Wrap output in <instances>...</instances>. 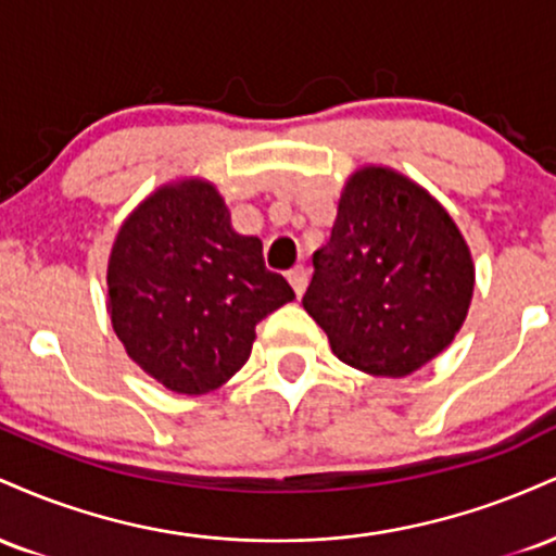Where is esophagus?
I'll return each mask as SVG.
<instances>
[{"mask_svg":"<svg viewBox=\"0 0 556 556\" xmlns=\"http://www.w3.org/2000/svg\"><path fill=\"white\" fill-rule=\"evenodd\" d=\"M287 279H290L292 290H295V295L300 298L305 292V285H308V269H305V266H295V269L287 271Z\"/></svg>","mask_w":556,"mask_h":556,"instance_id":"1","label":"esophagus"}]
</instances>
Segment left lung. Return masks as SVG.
<instances>
[{"instance_id": "obj_1", "label": "left lung", "mask_w": 556, "mask_h": 556, "mask_svg": "<svg viewBox=\"0 0 556 556\" xmlns=\"http://www.w3.org/2000/svg\"><path fill=\"white\" fill-rule=\"evenodd\" d=\"M473 285L470 248L442 203L400 172L363 167L314 253L303 308L342 363L400 379L455 340Z\"/></svg>"}]
</instances>
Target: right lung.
Instances as JSON below:
<instances>
[{"instance_id":"1","label":"right lung","mask_w":556,"mask_h":556,"mask_svg":"<svg viewBox=\"0 0 556 556\" xmlns=\"http://www.w3.org/2000/svg\"><path fill=\"white\" fill-rule=\"evenodd\" d=\"M106 311L127 355L177 394H206L251 358L256 324L295 298L212 182L154 190L119 227Z\"/></svg>"}]
</instances>
